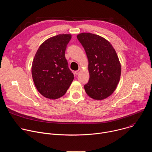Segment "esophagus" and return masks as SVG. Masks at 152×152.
<instances>
[{"label": "esophagus", "instance_id": "esophagus-1", "mask_svg": "<svg viewBox=\"0 0 152 152\" xmlns=\"http://www.w3.org/2000/svg\"><path fill=\"white\" fill-rule=\"evenodd\" d=\"M80 72H81V69H79L78 70H77V71H76V72H75L76 75H79V74L80 73Z\"/></svg>", "mask_w": 152, "mask_h": 152}]
</instances>
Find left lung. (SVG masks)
<instances>
[{
    "label": "left lung",
    "instance_id": "left-lung-1",
    "mask_svg": "<svg viewBox=\"0 0 152 152\" xmlns=\"http://www.w3.org/2000/svg\"><path fill=\"white\" fill-rule=\"evenodd\" d=\"M77 39L88 60V82L84 85L86 93L100 100L110 96L115 90L121 76V64L111 43L91 33H81Z\"/></svg>",
    "mask_w": 152,
    "mask_h": 152
}]
</instances>
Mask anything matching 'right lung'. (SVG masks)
<instances>
[{"instance_id":"1","label":"right lung","mask_w":152,"mask_h":152,"mask_svg":"<svg viewBox=\"0 0 152 152\" xmlns=\"http://www.w3.org/2000/svg\"><path fill=\"white\" fill-rule=\"evenodd\" d=\"M71 34H59L43 42L32 65L33 81L38 92L50 99L63 96L74 79L65 57Z\"/></svg>"}]
</instances>
